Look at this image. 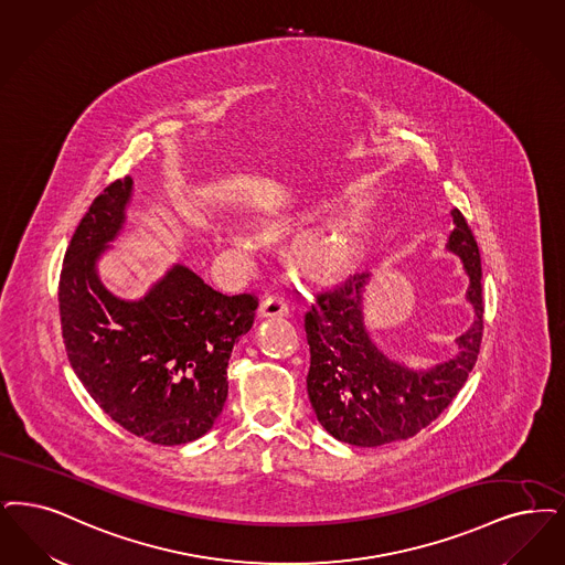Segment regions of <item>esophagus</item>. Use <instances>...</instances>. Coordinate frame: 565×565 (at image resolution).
Here are the masks:
<instances>
[{
    "label": "esophagus",
    "mask_w": 565,
    "mask_h": 565,
    "mask_svg": "<svg viewBox=\"0 0 565 565\" xmlns=\"http://www.w3.org/2000/svg\"><path fill=\"white\" fill-rule=\"evenodd\" d=\"M290 309L288 300L281 296V294H267L260 302V309H258V316L260 317H279L286 316Z\"/></svg>",
    "instance_id": "esophagus-1"
}]
</instances>
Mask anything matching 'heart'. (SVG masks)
I'll return each mask as SVG.
<instances>
[{
	"mask_svg": "<svg viewBox=\"0 0 565 565\" xmlns=\"http://www.w3.org/2000/svg\"><path fill=\"white\" fill-rule=\"evenodd\" d=\"M362 228L358 223H337L307 235L298 244L300 260L319 273H344L362 258Z\"/></svg>",
	"mask_w": 565,
	"mask_h": 565,
	"instance_id": "b5f03b06",
	"label": "heart"
}]
</instances>
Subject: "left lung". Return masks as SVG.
Wrapping results in <instances>:
<instances>
[{
    "label": "left lung",
    "mask_w": 565,
    "mask_h": 565,
    "mask_svg": "<svg viewBox=\"0 0 565 565\" xmlns=\"http://www.w3.org/2000/svg\"><path fill=\"white\" fill-rule=\"evenodd\" d=\"M448 249L458 254L467 275L473 326L456 339L458 353L448 362L414 370L386 358L363 326L367 273L313 296L305 313L311 351L307 391L317 420L339 441L376 448L414 437L450 406L473 370L483 337L481 256L473 231L460 210L451 212Z\"/></svg>",
    "instance_id": "8db88e82"
}]
</instances>
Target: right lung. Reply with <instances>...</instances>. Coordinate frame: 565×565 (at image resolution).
I'll return each instance as SVG.
<instances>
[{"instance_id":"add662e5","label":"right lung","mask_w":565,"mask_h":565,"mask_svg":"<svg viewBox=\"0 0 565 565\" xmlns=\"http://www.w3.org/2000/svg\"><path fill=\"white\" fill-rule=\"evenodd\" d=\"M130 193V177L111 182L71 237L58 281L63 340L77 379L111 420L151 444L181 446L223 412L228 358L258 298L216 292L182 265L135 302L107 292L96 260L124 225Z\"/></svg>"}]
</instances>
